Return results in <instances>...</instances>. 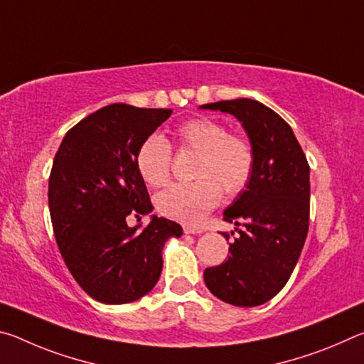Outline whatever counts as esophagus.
<instances>
[{
  "label": "esophagus",
  "instance_id": "esophagus-1",
  "mask_svg": "<svg viewBox=\"0 0 364 364\" xmlns=\"http://www.w3.org/2000/svg\"><path fill=\"white\" fill-rule=\"evenodd\" d=\"M183 231H184V234H202L200 228H194V226H189V225H184Z\"/></svg>",
  "mask_w": 364,
  "mask_h": 364
}]
</instances>
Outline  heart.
<instances>
[{
	"mask_svg": "<svg viewBox=\"0 0 364 364\" xmlns=\"http://www.w3.org/2000/svg\"><path fill=\"white\" fill-rule=\"evenodd\" d=\"M175 139L183 149L197 152L193 183H175L156 196V208L164 217L197 223L218 205L221 189L236 196L247 186L254 170V149L245 138L230 134L221 123L197 117L175 128ZM139 176L159 188L168 181L171 147L157 133L146 136L134 156Z\"/></svg>",
	"mask_w": 364,
	"mask_h": 364,
	"instance_id": "1",
	"label": "heart"
}]
</instances>
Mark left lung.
<instances>
[{
  "label": "left lung",
  "instance_id": "obj_1",
  "mask_svg": "<svg viewBox=\"0 0 364 364\" xmlns=\"http://www.w3.org/2000/svg\"><path fill=\"white\" fill-rule=\"evenodd\" d=\"M200 109L236 117L255 157L247 186L223 212V220L236 225L231 254L218 267L204 271L205 286L226 304L258 306L286 286L304 249L310 167L292 128L264 104L239 97ZM223 236L230 239V234Z\"/></svg>",
  "mask_w": 364,
  "mask_h": 364
}]
</instances>
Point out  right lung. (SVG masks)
Returning <instances> with one entry per match:
<instances>
[{
	"label": "right lung",
	"mask_w": 364,
	"mask_h": 364,
	"mask_svg": "<svg viewBox=\"0 0 364 364\" xmlns=\"http://www.w3.org/2000/svg\"><path fill=\"white\" fill-rule=\"evenodd\" d=\"M170 115L110 104L67 132L54 157L48 204L58 247L80 287L101 304H130L151 292L165 242L183 234L157 215L143 231L127 225L128 215L154 210L134 156Z\"/></svg>",
	"instance_id": "right-lung-1"
}]
</instances>
